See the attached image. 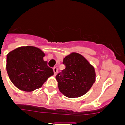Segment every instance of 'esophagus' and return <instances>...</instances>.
I'll return each mask as SVG.
<instances>
[{"label": "esophagus", "instance_id": "34e87169", "mask_svg": "<svg viewBox=\"0 0 125 125\" xmlns=\"http://www.w3.org/2000/svg\"><path fill=\"white\" fill-rule=\"evenodd\" d=\"M53 71H54V75L56 76V75L57 74V73H58V69H57L56 67H54V68H53Z\"/></svg>", "mask_w": 125, "mask_h": 125}]
</instances>
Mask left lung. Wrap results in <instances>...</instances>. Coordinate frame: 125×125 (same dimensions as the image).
Listing matches in <instances>:
<instances>
[{
	"mask_svg": "<svg viewBox=\"0 0 125 125\" xmlns=\"http://www.w3.org/2000/svg\"><path fill=\"white\" fill-rule=\"evenodd\" d=\"M62 63L66 68L56 76L60 92L70 98L85 94L95 82L93 66L82 55L76 52L66 56Z\"/></svg>",
	"mask_w": 125,
	"mask_h": 125,
	"instance_id": "left-lung-1",
	"label": "left lung"
}]
</instances>
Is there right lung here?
<instances>
[{"label": "right lung", "instance_id": "right-lung-1", "mask_svg": "<svg viewBox=\"0 0 125 125\" xmlns=\"http://www.w3.org/2000/svg\"><path fill=\"white\" fill-rule=\"evenodd\" d=\"M45 54L34 46L20 47L7 55L6 69L10 79L18 89L31 92L41 88L54 74L43 60Z\"/></svg>", "mask_w": 125, "mask_h": 125}]
</instances>
